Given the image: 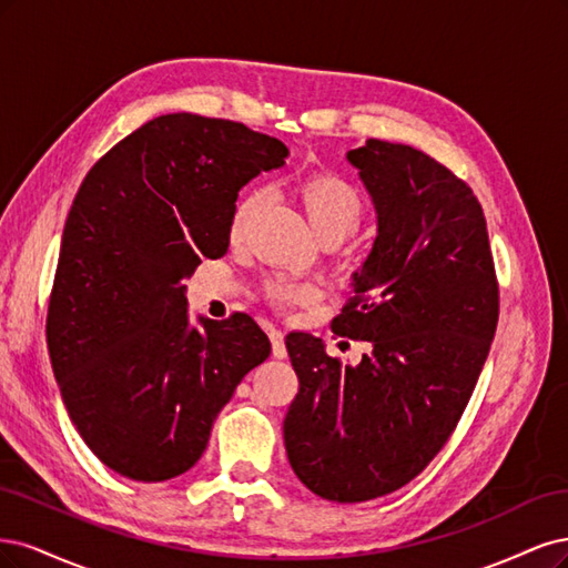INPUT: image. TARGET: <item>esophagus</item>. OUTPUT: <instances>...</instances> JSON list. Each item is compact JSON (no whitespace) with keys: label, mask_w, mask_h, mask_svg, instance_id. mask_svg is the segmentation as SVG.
I'll return each mask as SVG.
<instances>
[{"label":"esophagus","mask_w":568,"mask_h":568,"mask_svg":"<svg viewBox=\"0 0 568 568\" xmlns=\"http://www.w3.org/2000/svg\"><path fill=\"white\" fill-rule=\"evenodd\" d=\"M268 337H271V352L276 358H285L287 349H285V339L278 327H268Z\"/></svg>","instance_id":"34e87169"}]
</instances>
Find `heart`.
<instances>
[{
	"label": "heart",
	"mask_w": 568,
	"mask_h": 568,
	"mask_svg": "<svg viewBox=\"0 0 568 568\" xmlns=\"http://www.w3.org/2000/svg\"><path fill=\"white\" fill-rule=\"evenodd\" d=\"M297 197L308 216L311 229L321 237H339L344 241L346 235H352L358 224L363 222V197L361 193L349 184V181L337 174H308L297 184ZM262 205V193L250 191L241 197V203L233 210L231 219V233L237 235L245 224L252 219V214ZM273 297L278 302H297L304 300L306 292L276 285L273 287Z\"/></svg>",
	"instance_id": "b5f03b06"
}]
</instances>
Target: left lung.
I'll return each mask as SVG.
<instances>
[{"instance_id":"8db88e82","label":"left lung","mask_w":568,"mask_h":568,"mask_svg":"<svg viewBox=\"0 0 568 568\" xmlns=\"http://www.w3.org/2000/svg\"><path fill=\"white\" fill-rule=\"evenodd\" d=\"M377 214L337 335L371 342L349 365L290 333L300 392L283 419L290 467L323 500L406 486L444 448L486 363L498 283L479 200L423 151L368 139L346 153Z\"/></svg>"}]
</instances>
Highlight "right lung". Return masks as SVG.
Segmentation results:
<instances>
[{
  "instance_id": "right-lung-1",
  "label": "right lung",
  "mask_w": 568,
  "mask_h": 568,
  "mask_svg": "<svg viewBox=\"0 0 568 568\" xmlns=\"http://www.w3.org/2000/svg\"><path fill=\"white\" fill-rule=\"evenodd\" d=\"M287 155L241 122L160 115L113 145L72 200L49 356L70 423L122 477L189 471L237 384L268 358L245 314L191 325L184 278L224 257L237 191Z\"/></svg>"
}]
</instances>
